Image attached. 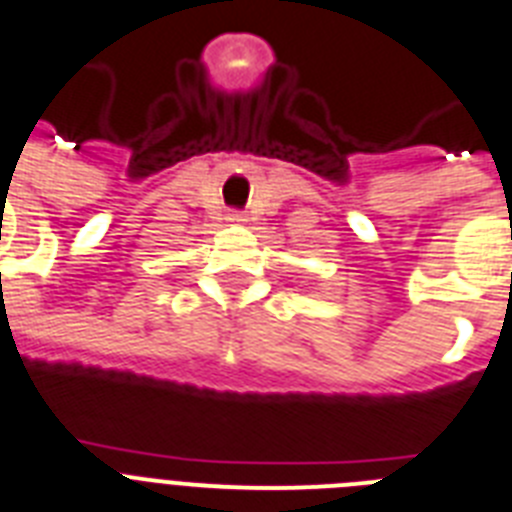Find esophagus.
Returning a JSON list of instances; mask_svg holds the SVG:
<instances>
[{
  "mask_svg": "<svg viewBox=\"0 0 512 512\" xmlns=\"http://www.w3.org/2000/svg\"><path fill=\"white\" fill-rule=\"evenodd\" d=\"M229 221H244L242 210H229Z\"/></svg>",
  "mask_w": 512,
  "mask_h": 512,
  "instance_id": "34e87169",
  "label": "esophagus"
}]
</instances>
